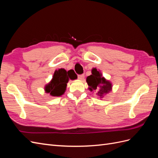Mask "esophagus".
<instances>
[{
    "label": "esophagus",
    "mask_w": 158,
    "mask_h": 158,
    "mask_svg": "<svg viewBox=\"0 0 158 158\" xmlns=\"http://www.w3.org/2000/svg\"><path fill=\"white\" fill-rule=\"evenodd\" d=\"M78 78L80 80H83L84 79V74H80L78 76Z\"/></svg>",
    "instance_id": "1"
}]
</instances>
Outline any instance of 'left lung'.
Returning <instances> with one entry per match:
<instances>
[{
    "mask_svg": "<svg viewBox=\"0 0 158 158\" xmlns=\"http://www.w3.org/2000/svg\"><path fill=\"white\" fill-rule=\"evenodd\" d=\"M86 82L89 85V90L96 91L97 94L101 98L103 97L104 94L109 93L112 88L111 84L102 77V74L96 69H92V74L88 76Z\"/></svg>",
    "mask_w": 158,
    "mask_h": 158,
    "instance_id": "1",
    "label": "left lung"
}]
</instances>
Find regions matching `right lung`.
<instances>
[{
    "instance_id": "obj_1",
    "label": "right lung",
    "mask_w": 158,
    "mask_h": 158,
    "mask_svg": "<svg viewBox=\"0 0 158 158\" xmlns=\"http://www.w3.org/2000/svg\"><path fill=\"white\" fill-rule=\"evenodd\" d=\"M76 79L75 74L71 71H66L63 69L55 70L51 82L45 85V90L47 93H49L52 96L58 97L63 95L66 88V84L69 80Z\"/></svg>"
}]
</instances>
